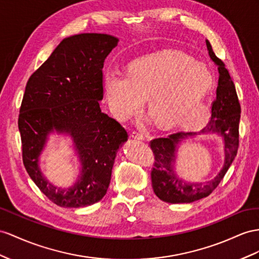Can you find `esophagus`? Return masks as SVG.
<instances>
[{"label": "esophagus", "mask_w": 259, "mask_h": 259, "mask_svg": "<svg viewBox=\"0 0 259 259\" xmlns=\"http://www.w3.org/2000/svg\"><path fill=\"white\" fill-rule=\"evenodd\" d=\"M131 138H134V139H137V140H144V136L142 135V134H139V132H137V131H134L131 134Z\"/></svg>", "instance_id": "1"}]
</instances>
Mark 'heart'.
I'll use <instances>...</instances> for the list:
<instances>
[{
	"instance_id": "obj_1",
	"label": "heart",
	"mask_w": 259,
	"mask_h": 259,
	"mask_svg": "<svg viewBox=\"0 0 259 259\" xmlns=\"http://www.w3.org/2000/svg\"><path fill=\"white\" fill-rule=\"evenodd\" d=\"M104 82L110 110L120 120L134 116L141 101L163 128L194 127L208 116L203 101L210 86L209 73L180 52L165 50L141 57L129 64L127 76L107 72Z\"/></svg>"
}]
</instances>
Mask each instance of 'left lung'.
Wrapping results in <instances>:
<instances>
[{"label":"left lung","mask_w":259,"mask_h":259,"mask_svg":"<svg viewBox=\"0 0 259 259\" xmlns=\"http://www.w3.org/2000/svg\"><path fill=\"white\" fill-rule=\"evenodd\" d=\"M205 44L211 60L218 66L219 71L217 96L212 103L209 123L198 132L181 131L167 138L154 139L150 142V147L154 153V167L151 171L152 187L161 200L168 203H190L208 197L220 184L237 153L241 106L235 86L224 63L214 55L210 42L205 40ZM202 134H217L224 139V167L211 181L203 183L186 182L174 170L176 152L183 141Z\"/></svg>","instance_id":"1"}]
</instances>
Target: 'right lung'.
Here are the masks:
<instances>
[{
  "label": "right lung",
  "instance_id": "1",
  "mask_svg": "<svg viewBox=\"0 0 259 259\" xmlns=\"http://www.w3.org/2000/svg\"><path fill=\"white\" fill-rule=\"evenodd\" d=\"M119 39L85 32L64 38L26 84L18 117L23 162L37 187L63 208L98 202L107 193L119 148L128 140L121 124L104 114L103 68ZM69 135L81 163L68 189L49 183L38 167L49 135Z\"/></svg>",
  "mask_w": 259,
  "mask_h": 259
}]
</instances>
